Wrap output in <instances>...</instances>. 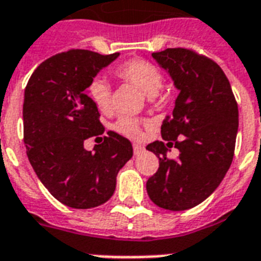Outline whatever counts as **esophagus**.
<instances>
[{
    "mask_svg": "<svg viewBox=\"0 0 261 261\" xmlns=\"http://www.w3.org/2000/svg\"><path fill=\"white\" fill-rule=\"evenodd\" d=\"M145 148L143 147V145L140 144H133V152H135V155H140L141 152H144Z\"/></svg>",
    "mask_w": 261,
    "mask_h": 261,
    "instance_id": "1",
    "label": "esophagus"
}]
</instances>
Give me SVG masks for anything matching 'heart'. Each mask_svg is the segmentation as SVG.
Masks as SVG:
<instances>
[{
    "instance_id": "obj_1",
    "label": "heart",
    "mask_w": 261,
    "mask_h": 261,
    "mask_svg": "<svg viewBox=\"0 0 261 261\" xmlns=\"http://www.w3.org/2000/svg\"><path fill=\"white\" fill-rule=\"evenodd\" d=\"M114 73L121 80L140 88L149 99L156 95L163 83L162 72L152 62L145 60H129L117 66ZM87 95L99 112L109 113L112 110V88L106 80L94 79L87 87ZM114 129L125 136L137 139L141 135V120L135 117H120L114 122Z\"/></svg>"
}]
</instances>
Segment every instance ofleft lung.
I'll return each instance as SVG.
<instances>
[{
  "instance_id": "left-lung-1",
  "label": "left lung",
  "mask_w": 261,
  "mask_h": 261,
  "mask_svg": "<svg viewBox=\"0 0 261 261\" xmlns=\"http://www.w3.org/2000/svg\"><path fill=\"white\" fill-rule=\"evenodd\" d=\"M179 91L173 116L163 120L162 141L147 149L159 158L147 193L158 207L184 211L207 199L233 162L238 130V106L221 66L192 48L152 53ZM174 145L178 159H169Z\"/></svg>"
}]
</instances>
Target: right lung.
<instances>
[{"instance_id": "add662e5", "label": "right lung", "mask_w": 261, "mask_h": 261, "mask_svg": "<svg viewBox=\"0 0 261 261\" xmlns=\"http://www.w3.org/2000/svg\"><path fill=\"white\" fill-rule=\"evenodd\" d=\"M120 54L72 48L40 64L24 91V144L38 178L68 207L87 210L106 203L118 171L132 158L130 141L109 130L94 151L84 141L105 132L87 87Z\"/></svg>"}]
</instances>
